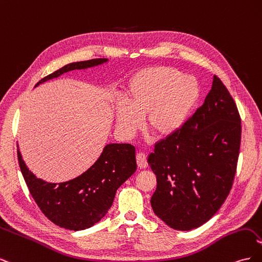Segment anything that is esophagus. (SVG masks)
<instances>
[{
    "label": "esophagus",
    "instance_id": "34e87169",
    "mask_svg": "<svg viewBox=\"0 0 262 262\" xmlns=\"http://www.w3.org/2000/svg\"><path fill=\"white\" fill-rule=\"evenodd\" d=\"M137 163L141 169L147 167V156L145 153H139L137 155Z\"/></svg>",
    "mask_w": 262,
    "mask_h": 262
}]
</instances>
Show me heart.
I'll list each match as a JSON object with an SVG mask.
<instances>
[{
	"label": "heart",
	"mask_w": 262,
	"mask_h": 262,
	"mask_svg": "<svg viewBox=\"0 0 262 262\" xmlns=\"http://www.w3.org/2000/svg\"><path fill=\"white\" fill-rule=\"evenodd\" d=\"M129 101L119 100L116 107L118 129L134 136L147 116V126L158 138H167L184 124L199 97V86L192 77L178 71L153 67L139 71L129 83Z\"/></svg>",
	"instance_id": "heart-1"
}]
</instances>
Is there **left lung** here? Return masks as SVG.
Wrapping results in <instances>:
<instances>
[{
	"label": "left lung",
	"instance_id": "left-lung-1",
	"mask_svg": "<svg viewBox=\"0 0 262 262\" xmlns=\"http://www.w3.org/2000/svg\"><path fill=\"white\" fill-rule=\"evenodd\" d=\"M241 116L220 77L204 104L172 136L157 142L148 164L157 179L156 215L177 231L208 222L231 191L239 156Z\"/></svg>",
	"mask_w": 262,
	"mask_h": 262
}]
</instances>
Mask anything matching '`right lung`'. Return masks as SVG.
<instances>
[{"instance_id":"add662e5","label":"right lung","mask_w":262,"mask_h":262,"mask_svg":"<svg viewBox=\"0 0 262 262\" xmlns=\"http://www.w3.org/2000/svg\"><path fill=\"white\" fill-rule=\"evenodd\" d=\"M93 59L67 64L45 76L37 85L72 70H82L106 62ZM18 164L39 209L52 223L60 227L81 231L97 223L112 208L117 189L137 169L136 148L131 144H108L92 167L83 175L61 184H50L36 178L21 160Z\"/></svg>"}]
</instances>
